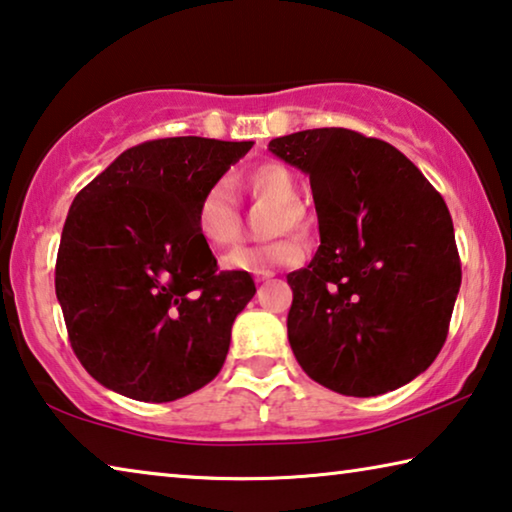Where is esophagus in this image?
Returning a JSON list of instances; mask_svg holds the SVG:
<instances>
[{"label":"esophagus","mask_w":512,"mask_h":512,"mask_svg":"<svg viewBox=\"0 0 512 512\" xmlns=\"http://www.w3.org/2000/svg\"><path fill=\"white\" fill-rule=\"evenodd\" d=\"M275 273L273 271H262V273H255V282L259 284V282H266V280H271Z\"/></svg>","instance_id":"obj_1"}]
</instances>
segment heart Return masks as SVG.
Returning a JSON list of instances; mask_svg holds the SVG:
<instances>
[{
  "mask_svg": "<svg viewBox=\"0 0 512 512\" xmlns=\"http://www.w3.org/2000/svg\"><path fill=\"white\" fill-rule=\"evenodd\" d=\"M241 187L255 201L271 203V212L264 221V237H277L284 232H305L307 212L298 203V178L280 162H264L248 169L241 176ZM196 232L207 246L223 250L237 244L241 232V216L232 189L223 180H216L205 189L196 203ZM302 259V248L287 237L273 239L262 246L237 248L223 259L228 271L262 273L271 268L293 266Z\"/></svg>",
  "mask_w": 512,
  "mask_h": 512,
  "instance_id": "b5f03b06",
  "label": "heart"
}]
</instances>
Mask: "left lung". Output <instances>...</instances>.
Masks as SVG:
<instances>
[{
	"label": "left lung",
	"mask_w": 512,
	"mask_h": 512,
	"mask_svg": "<svg viewBox=\"0 0 512 512\" xmlns=\"http://www.w3.org/2000/svg\"><path fill=\"white\" fill-rule=\"evenodd\" d=\"M268 149L307 173L318 214L314 259L287 275L302 370L352 397L409 384L445 345L461 289L443 196L395 146L348 128L275 137Z\"/></svg>",
	"instance_id": "left-lung-1"
}]
</instances>
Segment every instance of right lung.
Segmentation results:
<instances>
[{
	"mask_svg": "<svg viewBox=\"0 0 512 512\" xmlns=\"http://www.w3.org/2000/svg\"><path fill=\"white\" fill-rule=\"evenodd\" d=\"M253 142L137 144L76 194L56 257V296L83 368L110 391L173 402L219 375L255 282L219 271L196 203Z\"/></svg>",
	"mask_w": 512,
	"mask_h": 512,
	"instance_id": "add662e5",
	"label": "right lung"
}]
</instances>
